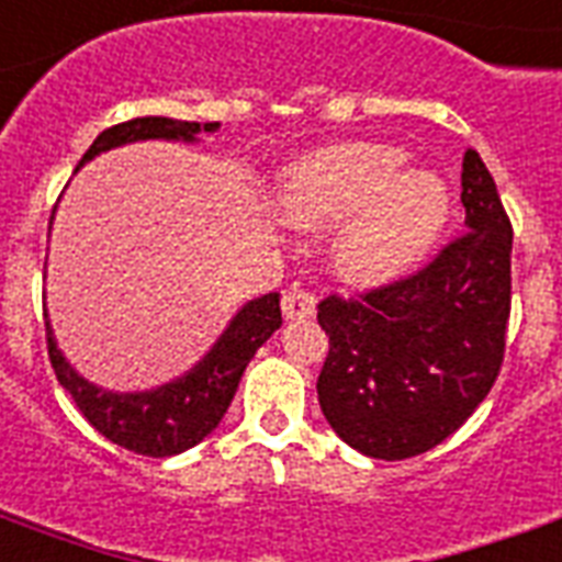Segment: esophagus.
<instances>
[{"label": "esophagus", "instance_id": "obj_1", "mask_svg": "<svg viewBox=\"0 0 562 562\" xmlns=\"http://www.w3.org/2000/svg\"><path fill=\"white\" fill-rule=\"evenodd\" d=\"M282 315L285 318H313L315 297L303 289H289L282 294Z\"/></svg>", "mask_w": 562, "mask_h": 562}]
</instances>
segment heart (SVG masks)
Here are the masks:
<instances>
[{
    "mask_svg": "<svg viewBox=\"0 0 562 562\" xmlns=\"http://www.w3.org/2000/svg\"><path fill=\"white\" fill-rule=\"evenodd\" d=\"M402 154L348 143L303 157L277 187V214L297 228H334L345 280L378 282L419 259L447 220V187L429 172H398Z\"/></svg>",
    "mask_w": 562,
    "mask_h": 562,
    "instance_id": "b5f03b06",
    "label": "heart"
}]
</instances>
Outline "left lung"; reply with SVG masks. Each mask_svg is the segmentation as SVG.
I'll list each match as a JSON object with an SVG mask.
<instances>
[{"label":"left lung","mask_w":562,"mask_h":562,"mask_svg":"<svg viewBox=\"0 0 562 562\" xmlns=\"http://www.w3.org/2000/svg\"><path fill=\"white\" fill-rule=\"evenodd\" d=\"M464 232L405 277L327 294L318 402L363 456L414 459L438 447L501 375L513 310V223L473 148L461 164Z\"/></svg>","instance_id":"1"}]
</instances>
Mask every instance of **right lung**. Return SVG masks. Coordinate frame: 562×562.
<instances>
[{
  "mask_svg": "<svg viewBox=\"0 0 562 562\" xmlns=\"http://www.w3.org/2000/svg\"><path fill=\"white\" fill-rule=\"evenodd\" d=\"M214 127L217 122L205 124V131H214ZM199 131H202L199 122H178L164 115L112 124L89 145L80 166L94 154L110 151L115 145L136 143V139H187L190 143ZM280 294L270 292L259 301H249L193 372H187L172 384L157 386L151 393H106L82 381L56 348L49 322L47 351L59 384L74 396L82 417L89 419L103 438L136 456L166 459V456H178L196 447L199 440L217 429V423L235 398L244 369L261 345L268 342L270 334L280 330Z\"/></svg>",
  "mask_w": 562,
  "mask_h": 562,
  "instance_id": "obj_1",
  "label": "right lung"
}]
</instances>
